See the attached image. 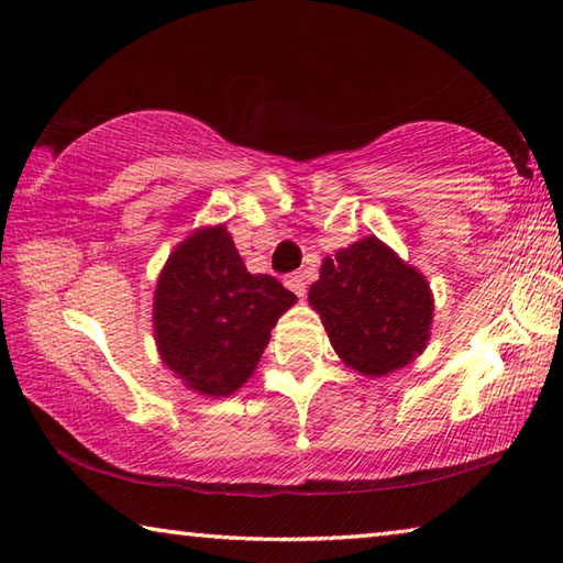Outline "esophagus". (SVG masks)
Wrapping results in <instances>:
<instances>
[{
    "label": "esophagus",
    "instance_id": "esophagus-1",
    "mask_svg": "<svg viewBox=\"0 0 563 563\" xmlns=\"http://www.w3.org/2000/svg\"><path fill=\"white\" fill-rule=\"evenodd\" d=\"M284 284L289 286V289H291L296 296H303V291H306V279H303V274H301V272H294V274H289V277L284 279Z\"/></svg>",
    "mask_w": 563,
    "mask_h": 563
}]
</instances>
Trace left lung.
Segmentation results:
<instances>
[{
  "instance_id": "left-lung-1",
  "label": "left lung",
  "mask_w": 563,
  "mask_h": 563,
  "mask_svg": "<svg viewBox=\"0 0 563 563\" xmlns=\"http://www.w3.org/2000/svg\"><path fill=\"white\" fill-rule=\"evenodd\" d=\"M331 345L360 375L382 377L409 365L431 335L427 277L369 235L325 257L309 289Z\"/></svg>"
}]
</instances>
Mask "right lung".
<instances>
[{
    "label": "right lung",
    "mask_w": 563,
    "mask_h": 563,
    "mask_svg": "<svg viewBox=\"0 0 563 563\" xmlns=\"http://www.w3.org/2000/svg\"><path fill=\"white\" fill-rule=\"evenodd\" d=\"M296 296L250 274L225 225L200 228L158 274L154 341L164 365L188 389L230 397L257 367L279 316Z\"/></svg>",
    "instance_id": "1"
}]
</instances>
